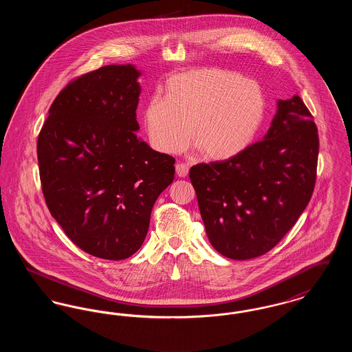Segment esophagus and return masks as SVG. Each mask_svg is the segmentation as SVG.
Instances as JSON below:
<instances>
[{
  "instance_id": "1",
  "label": "esophagus",
  "mask_w": 352,
  "mask_h": 352,
  "mask_svg": "<svg viewBox=\"0 0 352 352\" xmlns=\"http://www.w3.org/2000/svg\"><path fill=\"white\" fill-rule=\"evenodd\" d=\"M175 173H177V175L181 177V178L187 177V174H188V165L182 164V162L177 164V165H175Z\"/></svg>"
}]
</instances>
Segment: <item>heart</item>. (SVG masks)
Here are the masks:
<instances>
[{
	"instance_id": "obj_1",
	"label": "heart",
	"mask_w": 352,
	"mask_h": 352,
	"mask_svg": "<svg viewBox=\"0 0 352 352\" xmlns=\"http://www.w3.org/2000/svg\"><path fill=\"white\" fill-rule=\"evenodd\" d=\"M265 115L258 84L219 68L170 76L161 98L144 108V124L154 148L178 154L191 141L207 160L224 161L248 148Z\"/></svg>"
}]
</instances>
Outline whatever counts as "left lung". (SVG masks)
I'll use <instances>...</instances> for the list:
<instances>
[{"label":"left lung","instance_id":"left-lung-1","mask_svg":"<svg viewBox=\"0 0 352 352\" xmlns=\"http://www.w3.org/2000/svg\"><path fill=\"white\" fill-rule=\"evenodd\" d=\"M318 151L317 125L296 95L277 101L261 141L230 160L190 168L211 245L232 260L276 247L313 195Z\"/></svg>","mask_w":352,"mask_h":352}]
</instances>
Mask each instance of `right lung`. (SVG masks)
Segmentation results:
<instances>
[{"label":"right lung","mask_w":352,"mask_h":352,"mask_svg":"<svg viewBox=\"0 0 352 352\" xmlns=\"http://www.w3.org/2000/svg\"><path fill=\"white\" fill-rule=\"evenodd\" d=\"M141 72L109 65L55 98L36 142L46 204L69 240L105 260L142 245L153 206L174 179L175 160L137 137Z\"/></svg>","instance_id":"1"}]
</instances>
